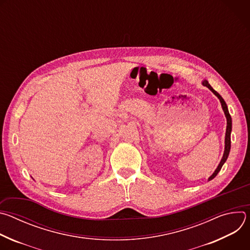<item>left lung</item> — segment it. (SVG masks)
I'll return each mask as SVG.
<instances>
[{"label":"left lung","mask_w":250,"mask_h":250,"mask_svg":"<svg viewBox=\"0 0 250 250\" xmlns=\"http://www.w3.org/2000/svg\"><path fill=\"white\" fill-rule=\"evenodd\" d=\"M202 85H203V86H206L207 88H208L213 94H215V95L218 97V99H219L220 102H221V104H222L223 111H224V113H225V116H226V118H227V130H226V137H225V151H224V155H223V158H222V160H221L219 166H218L217 169L215 170V172H213V173L208 177V181H210V180H212L213 178H215V177L218 175V173L221 171L223 165L225 164V162L227 161V159H228V157H229V151H230V133H231L232 123H231V117H230V115H229V113L228 105H227L225 100L222 98V96H221L217 91H215V90H213V89L211 88V86L208 84V82L207 80H203V81H202Z\"/></svg>","instance_id":"1"}]
</instances>
